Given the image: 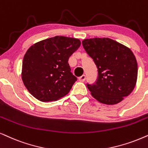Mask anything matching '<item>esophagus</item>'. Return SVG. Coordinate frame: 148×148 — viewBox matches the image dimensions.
<instances>
[{
	"mask_svg": "<svg viewBox=\"0 0 148 148\" xmlns=\"http://www.w3.org/2000/svg\"><path fill=\"white\" fill-rule=\"evenodd\" d=\"M78 79H79V80L80 82H84L86 80V75H83L79 77Z\"/></svg>",
	"mask_w": 148,
	"mask_h": 148,
	"instance_id": "34e87169",
	"label": "esophagus"
}]
</instances>
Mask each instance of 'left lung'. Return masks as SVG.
I'll list each match as a JSON object with an SVG mask.
<instances>
[{"label":"left lung","mask_w":148,"mask_h":148,"mask_svg":"<svg viewBox=\"0 0 148 148\" xmlns=\"http://www.w3.org/2000/svg\"><path fill=\"white\" fill-rule=\"evenodd\" d=\"M82 45L98 69V79L88 84L91 95L103 104L115 105L133 92L137 79L136 58L126 46L109 38L83 40Z\"/></svg>","instance_id":"obj_1"}]
</instances>
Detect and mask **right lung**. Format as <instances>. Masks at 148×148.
<instances>
[{
  "mask_svg": "<svg viewBox=\"0 0 148 148\" xmlns=\"http://www.w3.org/2000/svg\"><path fill=\"white\" fill-rule=\"evenodd\" d=\"M80 45L78 39L56 36L30 47L23 59L22 79L34 98L55 101L69 92L77 77L68 60Z\"/></svg>",
  "mask_w": 148,
  "mask_h": 148,
  "instance_id": "add662e5",
  "label": "right lung"
}]
</instances>
